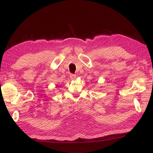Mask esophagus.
I'll list each match as a JSON object with an SVG mask.
<instances>
[{
  "mask_svg": "<svg viewBox=\"0 0 153 153\" xmlns=\"http://www.w3.org/2000/svg\"><path fill=\"white\" fill-rule=\"evenodd\" d=\"M70 77L72 79H76V75H75V74H70Z\"/></svg>",
  "mask_w": 153,
  "mask_h": 153,
  "instance_id": "1",
  "label": "esophagus"
}]
</instances>
